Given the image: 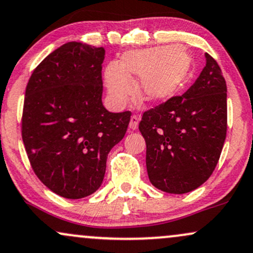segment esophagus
<instances>
[{
  "mask_svg": "<svg viewBox=\"0 0 253 253\" xmlns=\"http://www.w3.org/2000/svg\"><path fill=\"white\" fill-rule=\"evenodd\" d=\"M138 125H139V118L136 117V115H132L129 121V128L132 130H135L138 128Z\"/></svg>",
  "mask_w": 253,
  "mask_h": 253,
  "instance_id": "1",
  "label": "esophagus"
}]
</instances>
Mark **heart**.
I'll return each instance as SVG.
<instances>
[{
    "mask_svg": "<svg viewBox=\"0 0 253 253\" xmlns=\"http://www.w3.org/2000/svg\"><path fill=\"white\" fill-rule=\"evenodd\" d=\"M192 68V56L181 45L154 47L128 51L119 65L111 63L106 69V84L114 100L123 102L136 84V95L145 102L169 99L184 84Z\"/></svg>",
    "mask_w": 253,
    "mask_h": 253,
    "instance_id": "1",
    "label": "heart"
}]
</instances>
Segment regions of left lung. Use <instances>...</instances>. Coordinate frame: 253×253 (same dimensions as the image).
Instances as JSON below:
<instances>
[{
	"label": "left lung",
	"instance_id": "obj_1",
	"mask_svg": "<svg viewBox=\"0 0 253 253\" xmlns=\"http://www.w3.org/2000/svg\"><path fill=\"white\" fill-rule=\"evenodd\" d=\"M206 66L182 95L142 114L146 167L153 186L167 193L191 192L211 176L227 129L226 82L217 61Z\"/></svg>",
	"mask_w": 253,
	"mask_h": 253
}]
</instances>
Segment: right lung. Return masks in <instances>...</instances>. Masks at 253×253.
<instances>
[{
  "label": "right lung",
  "instance_id": "obj_1",
  "mask_svg": "<svg viewBox=\"0 0 253 253\" xmlns=\"http://www.w3.org/2000/svg\"><path fill=\"white\" fill-rule=\"evenodd\" d=\"M102 47L68 42L36 67L26 88L22 140L33 171L67 199L101 186L109 151L126 134L130 112L102 105Z\"/></svg>",
  "mask_w": 253,
  "mask_h": 253
}]
</instances>
